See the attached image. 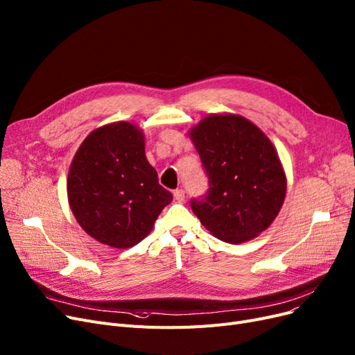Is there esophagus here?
<instances>
[{"mask_svg": "<svg viewBox=\"0 0 355 355\" xmlns=\"http://www.w3.org/2000/svg\"><path fill=\"white\" fill-rule=\"evenodd\" d=\"M174 198L177 200V202H182L184 198H186V196H184V190H181V189H177V190H174Z\"/></svg>", "mask_w": 355, "mask_h": 355, "instance_id": "1", "label": "esophagus"}]
</instances>
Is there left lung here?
Wrapping results in <instances>:
<instances>
[{
  "label": "left lung",
  "mask_w": 355,
  "mask_h": 355,
  "mask_svg": "<svg viewBox=\"0 0 355 355\" xmlns=\"http://www.w3.org/2000/svg\"><path fill=\"white\" fill-rule=\"evenodd\" d=\"M209 178L194 214L210 234L242 243L266 230L279 214L287 190L280 158L268 137L238 114H210L190 130Z\"/></svg>",
  "instance_id": "8db88e82"
}]
</instances>
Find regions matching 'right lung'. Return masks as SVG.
Returning <instances> with one entry per match:
<instances>
[{"label":"right lung","mask_w":355,"mask_h":355,"mask_svg":"<svg viewBox=\"0 0 355 355\" xmlns=\"http://www.w3.org/2000/svg\"><path fill=\"white\" fill-rule=\"evenodd\" d=\"M68 200L76 222L98 242L130 248L149 235L173 194L145 157V136L129 121L92 130L69 166Z\"/></svg>","instance_id":"add662e5"}]
</instances>
